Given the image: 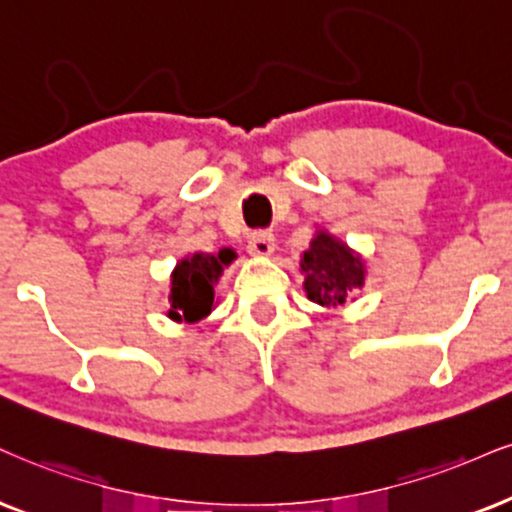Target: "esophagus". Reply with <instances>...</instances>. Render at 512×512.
Here are the masks:
<instances>
[{"instance_id":"1","label":"esophagus","mask_w":512,"mask_h":512,"mask_svg":"<svg viewBox=\"0 0 512 512\" xmlns=\"http://www.w3.org/2000/svg\"><path fill=\"white\" fill-rule=\"evenodd\" d=\"M246 249H249L251 256H270L275 251V237L273 232L268 230H256L251 232L249 237V244H246Z\"/></svg>"}]
</instances>
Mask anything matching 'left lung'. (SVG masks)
Segmentation results:
<instances>
[{"mask_svg":"<svg viewBox=\"0 0 512 512\" xmlns=\"http://www.w3.org/2000/svg\"><path fill=\"white\" fill-rule=\"evenodd\" d=\"M301 270L306 275L304 289L308 299L327 308L346 304V296L356 287H363L365 270L361 258L325 232H320L311 242V249L304 251Z\"/></svg>","mask_w":512,"mask_h":512,"instance_id":"left-lung-1","label":"left lung"}]
</instances>
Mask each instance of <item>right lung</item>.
Listing matches in <instances>:
<instances>
[{
    "label": "right lung",
    "mask_w": 512,
    "mask_h": 512,
    "mask_svg": "<svg viewBox=\"0 0 512 512\" xmlns=\"http://www.w3.org/2000/svg\"><path fill=\"white\" fill-rule=\"evenodd\" d=\"M235 251L220 249L218 254H194L178 263L173 273V289H170V311L173 320L197 323L206 318L216 299V280L227 263H232Z\"/></svg>",
    "instance_id": "right-lung-1"
}]
</instances>
